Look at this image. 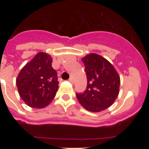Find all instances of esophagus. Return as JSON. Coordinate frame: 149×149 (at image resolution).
<instances>
[{"mask_svg": "<svg viewBox=\"0 0 149 149\" xmlns=\"http://www.w3.org/2000/svg\"><path fill=\"white\" fill-rule=\"evenodd\" d=\"M68 81H69V82L72 83H72L74 82V79L72 78V77H70V78L68 79Z\"/></svg>", "mask_w": 149, "mask_h": 149, "instance_id": "34e87169", "label": "esophagus"}]
</instances>
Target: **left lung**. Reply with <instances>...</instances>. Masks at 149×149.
Returning a JSON list of instances; mask_svg holds the SVG:
<instances>
[{"label": "left lung", "mask_w": 149, "mask_h": 149, "mask_svg": "<svg viewBox=\"0 0 149 149\" xmlns=\"http://www.w3.org/2000/svg\"><path fill=\"white\" fill-rule=\"evenodd\" d=\"M87 77L86 90L76 93L86 110L100 112L111 106L119 93L120 77L109 61L96 54L82 58Z\"/></svg>", "instance_id": "1"}]
</instances>
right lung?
<instances>
[{"instance_id":"obj_1","label":"right lung","mask_w":149,"mask_h":149,"mask_svg":"<svg viewBox=\"0 0 149 149\" xmlns=\"http://www.w3.org/2000/svg\"><path fill=\"white\" fill-rule=\"evenodd\" d=\"M51 63L50 55L40 52L18 74L16 79L18 93L29 107L42 108L54 98L59 82Z\"/></svg>"}]
</instances>
